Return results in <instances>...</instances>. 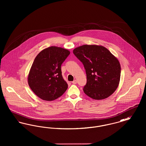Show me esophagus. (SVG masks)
I'll return each instance as SVG.
<instances>
[{"label":"esophagus","mask_w":146,"mask_h":146,"mask_svg":"<svg viewBox=\"0 0 146 146\" xmlns=\"http://www.w3.org/2000/svg\"><path fill=\"white\" fill-rule=\"evenodd\" d=\"M72 83L73 84H76L77 83V81H76V80H73L72 82Z\"/></svg>","instance_id":"34e87169"}]
</instances>
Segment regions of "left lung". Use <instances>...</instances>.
I'll return each instance as SVG.
<instances>
[{"label":"left lung","instance_id":"8db88e82","mask_svg":"<svg viewBox=\"0 0 146 146\" xmlns=\"http://www.w3.org/2000/svg\"><path fill=\"white\" fill-rule=\"evenodd\" d=\"M86 74L84 93L94 100L111 96L118 88L121 67L118 59L102 46L84 45L73 50Z\"/></svg>","mask_w":146,"mask_h":146}]
</instances>
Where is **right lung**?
Returning a JSON list of instances; mask_svg holds the SVG:
<instances>
[{
  "label": "right lung",
  "instance_id": "right-lung-1",
  "mask_svg": "<svg viewBox=\"0 0 146 146\" xmlns=\"http://www.w3.org/2000/svg\"><path fill=\"white\" fill-rule=\"evenodd\" d=\"M70 52L61 48L44 49L35 58L28 75L31 90L43 100L52 101L61 96L68 88L62 76L61 65Z\"/></svg>",
  "mask_w": 146,
  "mask_h": 146
}]
</instances>
